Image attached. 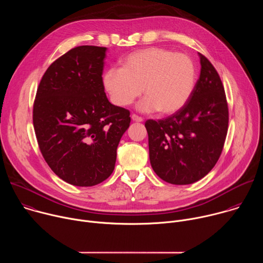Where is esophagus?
Listing matches in <instances>:
<instances>
[{"instance_id": "esophagus-1", "label": "esophagus", "mask_w": 263, "mask_h": 263, "mask_svg": "<svg viewBox=\"0 0 263 263\" xmlns=\"http://www.w3.org/2000/svg\"><path fill=\"white\" fill-rule=\"evenodd\" d=\"M131 119H132L134 122H138V123H140V122L143 121V119H142L141 117H138V116H136V115H132Z\"/></svg>"}]
</instances>
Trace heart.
I'll use <instances>...</instances> for the list:
<instances>
[{
	"label": "heart",
	"mask_w": 263,
	"mask_h": 263,
	"mask_svg": "<svg viewBox=\"0 0 263 263\" xmlns=\"http://www.w3.org/2000/svg\"><path fill=\"white\" fill-rule=\"evenodd\" d=\"M196 78V65L189 55L153 47L129 54L122 60V68H107L103 84L120 107L132 104L143 88L146 97L138 104L139 110L173 115L191 99Z\"/></svg>",
	"instance_id": "1"
}]
</instances>
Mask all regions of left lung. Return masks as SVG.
Listing matches in <instances>:
<instances>
[{"instance_id":"8db88e82","label":"left lung","mask_w":263,"mask_h":263,"mask_svg":"<svg viewBox=\"0 0 263 263\" xmlns=\"http://www.w3.org/2000/svg\"><path fill=\"white\" fill-rule=\"evenodd\" d=\"M200 55L201 73L186 105L163 120H147L149 162L156 175L175 185L192 184L216 164L227 136L229 110L214 66Z\"/></svg>"}]
</instances>
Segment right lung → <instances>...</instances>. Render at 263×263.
I'll list each match as a JSON object with an SVG mask.
<instances>
[{
	"label": "right lung",
	"mask_w": 263,
	"mask_h": 263,
	"mask_svg": "<svg viewBox=\"0 0 263 263\" xmlns=\"http://www.w3.org/2000/svg\"><path fill=\"white\" fill-rule=\"evenodd\" d=\"M107 48L80 46L46 70L33 105V125L51 170L74 186H93L115 170L130 111L112 105L104 91Z\"/></svg>",
	"instance_id": "add662e5"
}]
</instances>
